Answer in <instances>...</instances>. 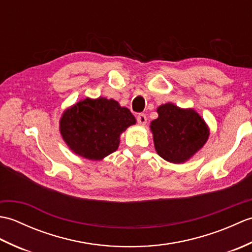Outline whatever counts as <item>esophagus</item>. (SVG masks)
Returning a JSON list of instances; mask_svg holds the SVG:
<instances>
[{
  "mask_svg": "<svg viewBox=\"0 0 252 252\" xmlns=\"http://www.w3.org/2000/svg\"><path fill=\"white\" fill-rule=\"evenodd\" d=\"M137 122H138V125H140V126H145L146 122H147V117L144 114L138 115L137 116Z\"/></svg>",
  "mask_w": 252,
  "mask_h": 252,
  "instance_id": "obj_1",
  "label": "esophagus"
}]
</instances>
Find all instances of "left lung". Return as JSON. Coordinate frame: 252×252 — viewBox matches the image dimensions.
Here are the masks:
<instances>
[{
  "instance_id": "8db88e82",
  "label": "left lung",
  "mask_w": 252,
  "mask_h": 252,
  "mask_svg": "<svg viewBox=\"0 0 252 252\" xmlns=\"http://www.w3.org/2000/svg\"><path fill=\"white\" fill-rule=\"evenodd\" d=\"M157 112L159 116L152 121L151 130L160 157L172 163H183L205 145L208 126L194 109H182L168 103L159 106Z\"/></svg>"
}]
</instances>
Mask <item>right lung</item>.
Here are the masks:
<instances>
[{
    "mask_svg": "<svg viewBox=\"0 0 252 252\" xmlns=\"http://www.w3.org/2000/svg\"><path fill=\"white\" fill-rule=\"evenodd\" d=\"M135 122L131 111L114 99L85 98L63 111L60 130L74 154L101 160L117 151L120 134Z\"/></svg>",
    "mask_w": 252,
    "mask_h": 252,
    "instance_id": "add662e5",
    "label": "right lung"
}]
</instances>
